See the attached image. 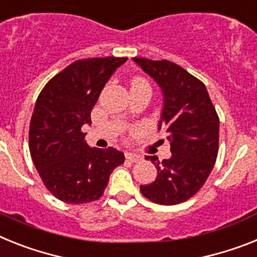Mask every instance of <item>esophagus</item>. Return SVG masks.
I'll use <instances>...</instances> for the list:
<instances>
[{
    "label": "esophagus",
    "mask_w": 257,
    "mask_h": 257,
    "mask_svg": "<svg viewBox=\"0 0 257 257\" xmlns=\"http://www.w3.org/2000/svg\"><path fill=\"white\" fill-rule=\"evenodd\" d=\"M125 158H126V161L132 162V163H137V162L141 161V157L137 154H132V153H128V154H125Z\"/></svg>",
    "instance_id": "34e87169"
}]
</instances>
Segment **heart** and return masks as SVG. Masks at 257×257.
<instances>
[{
	"label": "heart",
	"instance_id": "1",
	"mask_svg": "<svg viewBox=\"0 0 257 257\" xmlns=\"http://www.w3.org/2000/svg\"><path fill=\"white\" fill-rule=\"evenodd\" d=\"M136 83H148V82L144 78H139V77H137V78H135L132 81V85H136Z\"/></svg>",
	"mask_w": 257,
	"mask_h": 257
}]
</instances>
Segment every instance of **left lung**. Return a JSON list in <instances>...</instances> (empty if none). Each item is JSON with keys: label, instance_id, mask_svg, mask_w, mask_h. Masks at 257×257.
Returning <instances> with one entry per match:
<instances>
[{"label": "left lung", "instance_id": "obj_1", "mask_svg": "<svg viewBox=\"0 0 257 257\" xmlns=\"http://www.w3.org/2000/svg\"><path fill=\"white\" fill-rule=\"evenodd\" d=\"M135 60L158 82L165 96L159 129L171 142V158L145 157L157 167L152 184L140 191L159 205H176L193 197L212 172L218 155L219 117L205 85L185 69L167 60Z\"/></svg>", "mask_w": 257, "mask_h": 257}]
</instances>
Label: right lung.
I'll return each instance as SVG.
<instances>
[{
	"mask_svg": "<svg viewBox=\"0 0 257 257\" xmlns=\"http://www.w3.org/2000/svg\"><path fill=\"white\" fill-rule=\"evenodd\" d=\"M126 57L77 60L49 79L36 100L29 146L45 188L66 204L96 201L124 154L85 142L82 125L91 124L92 107Z\"/></svg>",
	"mask_w": 257,
	"mask_h": 257,
	"instance_id": "obj_1",
	"label": "right lung"
}]
</instances>
